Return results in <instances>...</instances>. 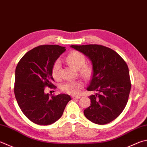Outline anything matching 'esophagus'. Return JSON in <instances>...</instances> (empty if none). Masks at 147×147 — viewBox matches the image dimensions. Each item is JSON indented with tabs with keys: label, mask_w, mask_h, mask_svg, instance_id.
Returning <instances> with one entry per match:
<instances>
[{
	"label": "esophagus",
	"mask_w": 147,
	"mask_h": 147,
	"mask_svg": "<svg viewBox=\"0 0 147 147\" xmlns=\"http://www.w3.org/2000/svg\"><path fill=\"white\" fill-rule=\"evenodd\" d=\"M72 98L74 100L80 99V96H72Z\"/></svg>",
	"instance_id": "obj_1"
}]
</instances>
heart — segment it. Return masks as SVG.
Instances as JSON below:
<instances>
[{"label": "heart", "instance_id": "heart-1", "mask_svg": "<svg viewBox=\"0 0 147 147\" xmlns=\"http://www.w3.org/2000/svg\"><path fill=\"white\" fill-rule=\"evenodd\" d=\"M67 61L69 64L76 69H80V72L82 76L85 77H89L91 73V69L90 67L85 65L83 67L85 63V56L80 52L72 51L69 53L67 57ZM60 70H61V62L58 60L55 62L52 68V75L55 80H58L60 78ZM84 86V84L81 80H71L64 83L62 85V89L69 94H78Z\"/></svg>", "mask_w": 147, "mask_h": 147}]
</instances>
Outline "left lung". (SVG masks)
Segmentation results:
<instances>
[{
	"instance_id": "left-lung-1",
	"label": "left lung",
	"mask_w": 147,
	"mask_h": 147,
	"mask_svg": "<svg viewBox=\"0 0 147 147\" xmlns=\"http://www.w3.org/2000/svg\"><path fill=\"white\" fill-rule=\"evenodd\" d=\"M71 47L89 58L92 74L87 90L98 92L89 97L90 105L84 110V115L96 124L109 123L119 116L127 103L131 89L129 67L118 53L105 46Z\"/></svg>"
}]
</instances>
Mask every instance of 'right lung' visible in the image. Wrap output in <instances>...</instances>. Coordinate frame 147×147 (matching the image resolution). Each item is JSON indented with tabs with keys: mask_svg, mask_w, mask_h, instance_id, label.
<instances>
[{
	"mask_svg": "<svg viewBox=\"0 0 147 147\" xmlns=\"http://www.w3.org/2000/svg\"><path fill=\"white\" fill-rule=\"evenodd\" d=\"M65 47L44 45L33 48L23 56L15 69L14 92L18 106L32 122L51 125L61 118L69 95L60 94L49 97L45 87H55L52 68Z\"/></svg>",
	"mask_w": 147,
	"mask_h": 147,
	"instance_id": "add662e5",
	"label": "right lung"
}]
</instances>
